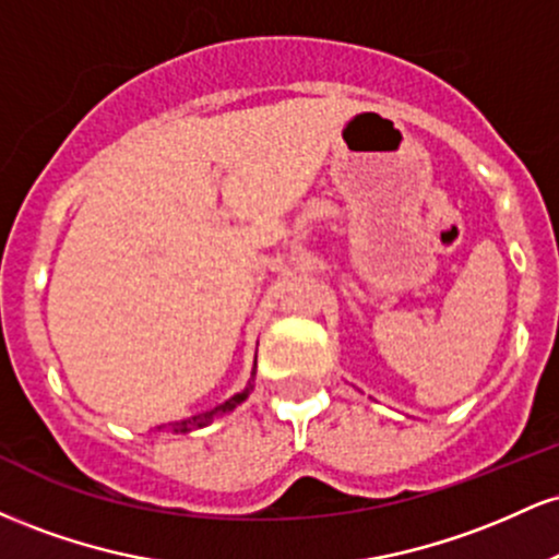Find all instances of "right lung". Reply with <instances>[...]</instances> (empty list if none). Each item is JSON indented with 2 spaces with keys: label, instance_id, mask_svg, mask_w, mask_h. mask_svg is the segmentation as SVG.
I'll use <instances>...</instances> for the list:
<instances>
[{
  "label": "right lung",
  "instance_id": "obj_1",
  "mask_svg": "<svg viewBox=\"0 0 559 559\" xmlns=\"http://www.w3.org/2000/svg\"><path fill=\"white\" fill-rule=\"evenodd\" d=\"M254 373H252V378H249V383H247V389L241 391V394H236V396H230L228 402H223V404H217L215 409H210V413H202V415H194V418H189V420H181V423H173V431L176 433H189V431H194V428H204L207 426V423H213V418L215 415H223V413H230V409L236 407V404H241L243 400H247L249 396V391L254 389Z\"/></svg>",
  "mask_w": 559,
  "mask_h": 559
}]
</instances>
